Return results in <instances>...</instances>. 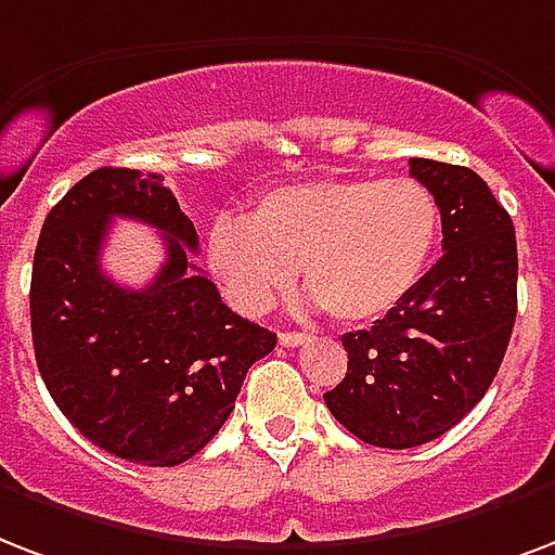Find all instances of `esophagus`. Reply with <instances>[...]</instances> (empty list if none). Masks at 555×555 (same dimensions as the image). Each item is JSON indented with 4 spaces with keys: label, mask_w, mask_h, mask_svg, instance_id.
I'll return each instance as SVG.
<instances>
[{
    "label": "esophagus",
    "mask_w": 555,
    "mask_h": 555,
    "mask_svg": "<svg viewBox=\"0 0 555 555\" xmlns=\"http://www.w3.org/2000/svg\"><path fill=\"white\" fill-rule=\"evenodd\" d=\"M279 344L287 346V349H296V346L306 344V334H302V332H282V334H279Z\"/></svg>",
    "instance_id": "34e87169"
}]
</instances>
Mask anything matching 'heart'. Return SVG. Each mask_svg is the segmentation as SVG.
<instances>
[{"label":"heart","mask_w":555,"mask_h":555,"mask_svg":"<svg viewBox=\"0 0 555 555\" xmlns=\"http://www.w3.org/2000/svg\"><path fill=\"white\" fill-rule=\"evenodd\" d=\"M439 203L413 177L311 180L270 189L244 218H218L206 261L232 306L259 314L302 282L340 323L390 314L425 276L439 241Z\"/></svg>","instance_id":"b5f03b06"}]
</instances>
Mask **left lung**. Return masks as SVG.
I'll return each mask as SVG.
<instances>
[{
    "mask_svg": "<svg viewBox=\"0 0 555 555\" xmlns=\"http://www.w3.org/2000/svg\"><path fill=\"white\" fill-rule=\"evenodd\" d=\"M434 192L442 259L372 328L344 334L346 378L323 392L332 416L375 448L442 437L483 399L518 311V247L509 211L463 165L410 159Z\"/></svg>",
    "mask_w": 555,
    "mask_h": 555,
    "instance_id": "left-lung-1",
    "label": "left lung"
}]
</instances>
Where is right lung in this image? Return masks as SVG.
I'll return each mask as SVG.
<instances>
[{"instance_id": "right-lung-1", "label": "right lung", "mask_w": 555, "mask_h": 555, "mask_svg": "<svg viewBox=\"0 0 555 555\" xmlns=\"http://www.w3.org/2000/svg\"><path fill=\"white\" fill-rule=\"evenodd\" d=\"M113 217L164 232L151 286H116L100 270ZM197 232L159 175L99 168L46 215L31 268V340L54 404L107 454L180 465L230 418L247 370L276 334L221 302L194 268Z\"/></svg>"}]
</instances>
